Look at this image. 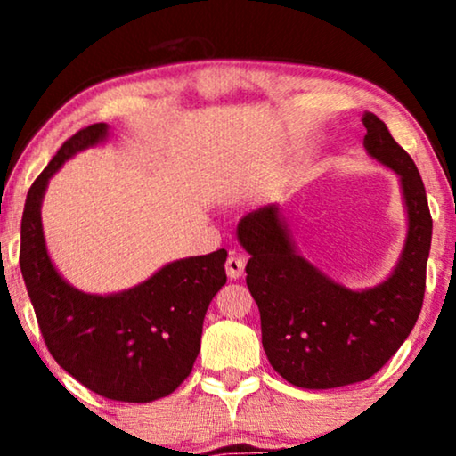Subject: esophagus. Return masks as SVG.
<instances>
[{
  "label": "esophagus",
  "mask_w": 456,
  "mask_h": 456,
  "mask_svg": "<svg viewBox=\"0 0 456 456\" xmlns=\"http://www.w3.org/2000/svg\"><path fill=\"white\" fill-rule=\"evenodd\" d=\"M242 270H245V257L239 253H230L226 259V273L230 280H239L242 276Z\"/></svg>",
  "instance_id": "obj_1"
}]
</instances>
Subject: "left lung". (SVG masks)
<instances>
[{
  "label": "left lung",
  "instance_id": "obj_1",
  "mask_svg": "<svg viewBox=\"0 0 456 456\" xmlns=\"http://www.w3.org/2000/svg\"><path fill=\"white\" fill-rule=\"evenodd\" d=\"M367 153L401 176L409 230L396 270L367 290H351L297 253L276 205L239 222L251 255L247 286L261 315V342L286 382L309 390L338 388L371 378L413 330L426 292L432 245L426 186L411 155L376 114L365 111Z\"/></svg>",
  "mask_w": 456,
  "mask_h": 456
}]
</instances>
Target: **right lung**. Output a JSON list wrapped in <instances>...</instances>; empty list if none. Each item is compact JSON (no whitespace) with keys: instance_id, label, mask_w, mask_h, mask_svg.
<instances>
[{"instance_id":"add662e5","label":"right lung","mask_w":456,"mask_h":456,"mask_svg":"<svg viewBox=\"0 0 456 456\" xmlns=\"http://www.w3.org/2000/svg\"><path fill=\"white\" fill-rule=\"evenodd\" d=\"M108 136V124L72 134L28 189L20 224V270L43 340L60 367L110 401L149 403L184 382L201 348L205 311L226 284V251L172 261L134 289L86 295L49 259L41 201L49 178L77 151Z\"/></svg>"}]
</instances>
